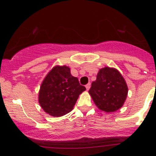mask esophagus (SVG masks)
Returning <instances> with one entry per match:
<instances>
[{"mask_svg":"<svg viewBox=\"0 0 156 156\" xmlns=\"http://www.w3.org/2000/svg\"><path fill=\"white\" fill-rule=\"evenodd\" d=\"M85 87H86V89H87V90H88L90 88V83H88L87 84H86Z\"/></svg>","mask_w":156,"mask_h":156,"instance_id":"obj_1","label":"esophagus"}]
</instances>
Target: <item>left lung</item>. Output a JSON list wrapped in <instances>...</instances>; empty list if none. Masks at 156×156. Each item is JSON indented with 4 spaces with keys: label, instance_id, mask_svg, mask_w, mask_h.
<instances>
[{
    "label": "left lung",
    "instance_id": "1",
    "mask_svg": "<svg viewBox=\"0 0 156 156\" xmlns=\"http://www.w3.org/2000/svg\"><path fill=\"white\" fill-rule=\"evenodd\" d=\"M89 94L100 110L112 112L123 106L127 95V86L119 71L105 67L99 71Z\"/></svg>",
    "mask_w": 156,
    "mask_h": 156
}]
</instances>
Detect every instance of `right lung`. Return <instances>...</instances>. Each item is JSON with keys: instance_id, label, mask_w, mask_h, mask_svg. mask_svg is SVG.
<instances>
[{"instance_id": "add662e5", "label": "right lung", "mask_w": 156, "mask_h": 156, "mask_svg": "<svg viewBox=\"0 0 156 156\" xmlns=\"http://www.w3.org/2000/svg\"><path fill=\"white\" fill-rule=\"evenodd\" d=\"M85 90L78 78L71 75L69 67L56 66L42 82L39 103L45 112L60 117L72 111L79 95Z\"/></svg>"}]
</instances>
